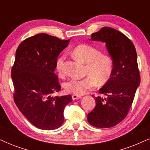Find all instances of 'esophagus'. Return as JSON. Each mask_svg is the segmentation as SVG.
<instances>
[{
	"instance_id": "esophagus-1",
	"label": "esophagus",
	"mask_w": 150,
	"mask_h": 150,
	"mask_svg": "<svg viewBox=\"0 0 150 150\" xmlns=\"http://www.w3.org/2000/svg\"><path fill=\"white\" fill-rule=\"evenodd\" d=\"M71 98H72V100H77V99H79V98H81L82 97L81 96H78V95H75V94H73L72 96H71Z\"/></svg>"
}]
</instances>
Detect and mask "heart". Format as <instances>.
<instances>
[{
	"instance_id": "heart-1",
	"label": "heart",
	"mask_w": 150,
	"mask_h": 150,
	"mask_svg": "<svg viewBox=\"0 0 150 150\" xmlns=\"http://www.w3.org/2000/svg\"><path fill=\"white\" fill-rule=\"evenodd\" d=\"M78 60L85 63L84 79H71L64 85L65 91L75 95H82L88 89L106 83L113 71V61L110 55L102 54L98 49L87 44L79 45L72 50ZM64 54L59 56L55 63V69L59 75L64 74Z\"/></svg>"
}]
</instances>
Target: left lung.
<instances>
[{
	"label": "left lung",
	"instance_id": "8db88e82",
	"mask_svg": "<svg viewBox=\"0 0 150 150\" xmlns=\"http://www.w3.org/2000/svg\"><path fill=\"white\" fill-rule=\"evenodd\" d=\"M90 40L106 43L113 61V71L109 80L99 90L100 96L92 95L96 104L88 113L87 120L96 128H110L127 116L140 84L136 49L124 34L107 26L92 33ZM102 95L106 98H102Z\"/></svg>",
	"mask_w": 150,
	"mask_h": 150
}]
</instances>
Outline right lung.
Listing matches in <instances>:
<instances>
[{"label":"right lung","mask_w":150,"mask_h":150,"mask_svg":"<svg viewBox=\"0 0 150 150\" xmlns=\"http://www.w3.org/2000/svg\"><path fill=\"white\" fill-rule=\"evenodd\" d=\"M69 43V40L40 33L24 40L16 50L11 68L14 102L24 116L42 130L59 128L64 122L65 106L72 101L70 95L50 96L61 90L55 63Z\"/></svg>","instance_id":"obj_1"}]
</instances>
